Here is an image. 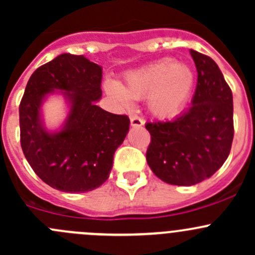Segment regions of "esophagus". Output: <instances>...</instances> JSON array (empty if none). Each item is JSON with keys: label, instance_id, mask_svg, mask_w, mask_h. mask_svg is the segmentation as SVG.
<instances>
[{"label": "esophagus", "instance_id": "esophagus-1", "mask_svg": "<svg viewBox=\"0 0 255 255\" xmlns=\"http://www.w3.org/2000/svg\"><path fill=\"white\" fill-rule=\"evenodd\" d=\"M144 125V121L138 116H130V126L132 127H142Z\"/></svg>", "mask_w": 255, "mask_h": 255}]
</instances>
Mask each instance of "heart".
<instances>
[{
	"label": "heart",
	"instance_id": "1",
	"mask_svg": "<svg viewBox=\"0 0 255 255\" xmlns=\"http://www.w3.org/2000/svg\"><path fill=\"white\" fill-rule=\"evenodd\" d=\"M194 85L195 74L190 66L176 63L173 58H164L129 71L123 85L107 80L105 89L122 109L129 107L132 100L146 99V107L151 115L170 118L181 111Z\"/></svg>",
	"mask_w": 255,
	"mask_h": 255
}]
</instances>
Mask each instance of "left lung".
Masks as SVG:
<instances>
[{"instance_id": "1", "label": "left lung", "mask_w": 255, "mask_h": 255, "mask_svg": "<svg viewBox=\"0 0 255 255\" xmlns=\"http://www.w3.org/2000/svg\"><path fill=\"white\" fill-rule=\"evenodd\" d=\"M197 70L191 106L174 120L145 123L150 133L146 163L164 182L191 186L223 165L232 146L233 97L217 64L190 50Z\"/></svg>"}]
</instances>
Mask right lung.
<instances>
[{"instance_id": "1", "label": "right lung", "mask_w": 255, "mask_h": 255, "mask_svg": "<svg viewBox=\"0 0 255 255\" xmlns=\"http://www.w3.org/2000/svg\"><path fill=\"white\" fill-rule=\"evenodd\" d=\"M101 80V66L69 53L39 66L28 80L19 105L20 146L34 173L53 189L86 192L109 179L129 118L96 106ZM54 91H62L71 111L60 131L49 132L40 107Z\"/></svg>"}]
</instances>
